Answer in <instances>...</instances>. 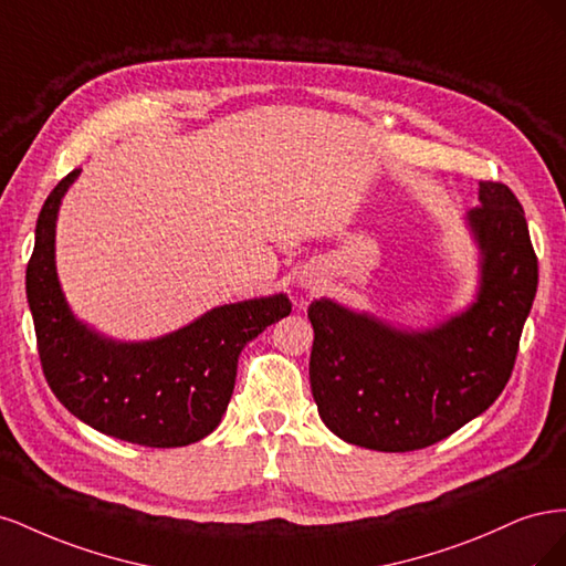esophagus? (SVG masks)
<instances>
[{"label": "esophagus", "mask_w": 566, "mask_h": 566, "mask_svg": "<svg viewBox=\"0 0 566 566\" xmlns=\"http://www.w3.org/2000/svg\"><path fill=\"white\" fill-rule=\"evenodd\" d=\"M321 283H323V276H321V273H318L316 269H304V271H300L297 287L304 290V293H316V290L321 287Z\"/></svg>", "instance_id": "esophagus-1"}]
</instances>
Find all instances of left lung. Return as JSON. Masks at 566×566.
Instances as JSON below:
<instances>
[{"label":"left lung","mask_w":566,"mask_h":566,"mask_svg":"<svg viewBox=\"0 0 566 566\" xmlns=\"http://www.w3.org/2000/svg\"><path fill=\"white\" fill-rule=\"evenodd\" d=\"M465 227L479 279L465 310L403 328L331 297L310 304L312 394L342 441L403 453L432 447L501 397L538 287L524 210L505 184L479 181Z\"/></svg>","instance_id":"left-lung-1"}]
</instances>
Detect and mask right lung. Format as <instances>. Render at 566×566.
Here are the masks:
<instances>
[{"label":"right lung","instance_id":"add662e5","mask_svg":"<svg viewBox=\"0 0 566 566\" xmlns=\"http://www.w3.org/2000/svg\"><path fill=\"white\" fill-rule=\"evenodd\" d=\"M73 169L42 205L25 271L44 378L75 418L108 437L150 449L188 447L214 432L231 401L238 356L293 312L276 293L205 312L153 339H115L80 321L56 273V219Z\"/></svg>","mask_w":566,"mask_h":566}]
</instances>
